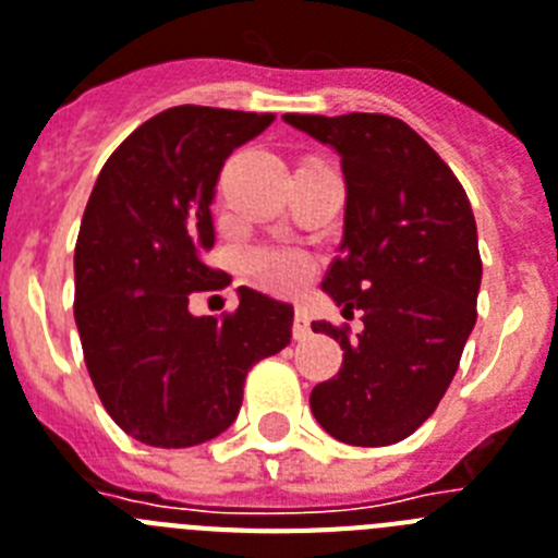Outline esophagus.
I'll return each mask as SVG.
<instances>
[{
  "label": "esophagus",
  "instance_id": "obj_1",
  "mask_svg": "<svg viewBox=\"0 0 558 558\" xmlns=\"http://www.w3.org/2000/svg\"><path fill=\"white\" fill-rule=\"evenodd\" d=\"M292 337L298 340V343H303V340H308V337H312V326H308V312L303 306H298V312H294Z\"/></svg>",
  "mask_w": 558,
  "mask_h": 558
}]
</instances>
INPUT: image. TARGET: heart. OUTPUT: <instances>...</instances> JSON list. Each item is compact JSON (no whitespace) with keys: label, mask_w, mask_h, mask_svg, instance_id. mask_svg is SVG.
<instances>
[{"label":"heart","mask_w":558,"mask_h":558,"mask_svg":"<svg viewBox=\"0 0 558 558\" xmlns=\"http://www.w3.org/2000/svg\"><path fill=\"white\" fill-rule=\"evenodd\" d=\"M241 266L255 283L271 292H294L315 271L312 257L294 246H252L243 252Z\"/></svg>","instance_id":"1"}]
</instances>
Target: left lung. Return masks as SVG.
<instances>
[{"label":"left lung","mask_w":558,"mask_h":558,"mask_svg":"<svg viewBox=\"0 0 558 558\" xmlns=\"http://www.w3.org/2000/svg\"><path fill=\"white\" fill-rule=\"evenodd\" d=\"M337 149L345 178L340 255L323 289L363 315L349 329L312 323L343 349V366L308 405L331 437L377 448L411 437L451 386L476 323L482 260L457 175L405 121L383 112L283 116Z\"/></svg>","instance_id":"left-lung-1"}]
</instances>
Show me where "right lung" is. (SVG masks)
<instances>
[{"mask_svg":"<svg viewBox=\"0 0 558 558\" xmlns=\"http://www.w3.org/2000/svg\"><path fill=\"white\" fill-rule=\"evenodd\" d=\"M271 121L170 107L98 172L73 257V315L98 400L138 442L190 448L218 437L235 423L250 368L292 340V306L246 287L235 312L190 315L192 294L232 280L204 264L223 161Z\"/></svg>","mask_w":558,"mask_h":558,"instance_id":"add662e5","label":"right lung"}]
</instances>
